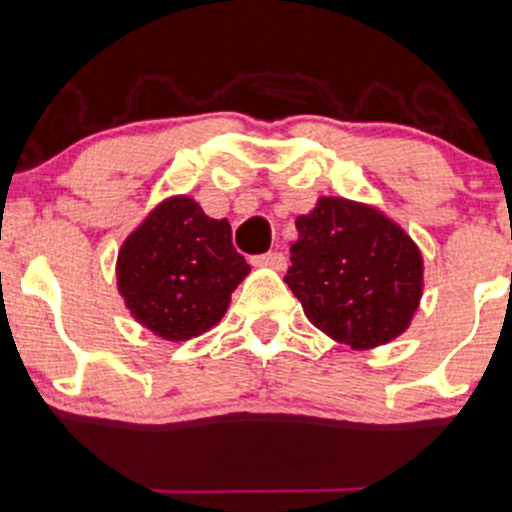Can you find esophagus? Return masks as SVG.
<instances>
[{
  "label": "esophagus",
  "mask_w": 512,
  "mask_h": 512,
  "mask_svg": "<svg viewBox=\"0 0 512 512\" xmlns=\"http://www.w3.org/2000/svg\"><path fill=\"white\" fill-rule=\"evenodd\" d=\"M252 265L270 267V270H284V267H287V260H284L282 252H267V255L252 257Z\"/></svg>",
  "instance_id": "esophagus-1"
}]
</instances>
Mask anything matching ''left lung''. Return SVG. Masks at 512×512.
<instances>
[{
    "label": "left lung",
    "instance_id": "obj_1",
    "mask_svg": "<svg viewBox=\"0 0 512 512\" xmlns=\"http://www.w3.org/2000/svg\"><path fill=\"white\" fill-rule=\"evenodd\" d=\"M284 282L306 319L355 351L407 331L424 292V260L400 223L370 203L321 196L297 218Z\"/></svg>",
    "mask_w": 512,
    "mask_h": 512
}]
</instances>
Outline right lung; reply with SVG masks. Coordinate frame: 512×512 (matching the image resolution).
<instances>
[{"instance_id": "right-lung-1", "label": "right lung", "mask_w": 512, "mask_h": 512, "mask_svg": "<svg viewBox=\"0 0 512 512\" xmlns=\"http://www.w3.org/2000/svg\"><path fill=\"white\" fill-rule=\"evenodd\" d=\"M250 265L230 242V223L203 213L196 198L159 201L117 252V292L132 319L179 343L213 328Z\"/></svg>"}]
</instances>
